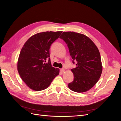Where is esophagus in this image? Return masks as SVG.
I'll use <instances>...</instances> for the list:
<instances>
[{"label":"esophagus","instance_id":"obj_1","mask_svg":"<svg viewBox=\"0 0 121 121\" xmlns=\"http://www.w3.org/2000/svg\"><path fill=\"white\" fill-rule=\"evenodd\" d=\"M65 71V69H60V72H61V73H64Z\"/></svg>","mask_w":121,"mask_h":121}]
</instances>
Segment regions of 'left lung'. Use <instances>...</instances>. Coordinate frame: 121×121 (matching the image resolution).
<instances>
[{"instance_id":"1","label":"left lung","mask_w":121,"mask_h":121,"mask_svg":"<svg viewBox=\"0 0 121 121\" xmlns=\"http://www.w3.org/2000/svg\"><path fill=\"white\" fill-rule=\"evenodd\" d=\"M67 43L73 63L74 80L68 87L74 92L88 91L95 85L102 71L100 54L96 45L86 35L74 32H64L60 36Z\"/></svg>"}]
</instances>
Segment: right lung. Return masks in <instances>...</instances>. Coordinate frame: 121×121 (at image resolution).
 <instances>
[{
	"label": "right lung",
	"instance_id": "1",
	"mask_svg": "<svg viewBox=\"0 0 121 121\" xmlns=\"http://www.w3.org/2000/svg\"><path fill=\"white\" fill-rule=\"evenodd\" d=\"M62 32L38 33L29 38L22 48L17 69L21 79L31 89L41 91L46 89L59 74V69L51 65L49 49ZM47 57L49 62L45 63Z\"/></svg>",
	"mask_w": 121,
	"mask_h": 121
}]
</instances>
